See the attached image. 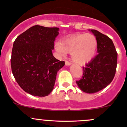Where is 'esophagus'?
Here are the masks:
<instances>
[{
  "label": "esophagus",
  "instance_id": "1",
  "mask_svg": "<svg viewBox=\"0 0 127 127\" xmlns=\"http://www.w3.org/2000/svg\"><path fill=\"white\" fill-rule=\"evenodd\" d=\"M71 64V63L68 62V61H65V65H66V66H70Z\"/></svg>",
  "mask_w": 127,
  "mask_h": 127
}]
</instances>
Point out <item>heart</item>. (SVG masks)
I'll use <instances>...</instances> for the list:
<instances>
[{
	"mask_svg": "<svg viewBox=\"0 0 127 127\" xmlns=\"http://www.w3.org/2000/svg\"><path fill=\"white\" fill-rule=\"evenodd\" d=\"M98 41L92 34H78L55 44L56 51L64 56L71 53V58L76 64L83 65L90 62L96 55Z\"/></svg>",
	"mask_w": 127,
	"mask_h": 127,
	"instance_id": "obj_1",
	"label": "heart"
}]
</instances>
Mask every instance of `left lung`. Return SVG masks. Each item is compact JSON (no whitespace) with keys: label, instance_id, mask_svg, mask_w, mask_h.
<instances>
[{"label":"left lung","instance_id":"left-lung-1","mask_svg":"<svg viewBox=\"0 0 127 127\" xmlns=\"http://www.w3.org/2000/svg\"><path fill=\"white\" fill-rule=\"evenodd\" d=\"M98 41V54L84 67L82 79L77 81L80 90L95 93L107 87L114 79L117 66L116 50L112 39L94 29H90Z\"/></svg>","mask_w":127,"mask_h":127}]
</instances>
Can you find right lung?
<instances>
[{
  "mask_svg": "<svg viewBox=\"0 0 127 127\" xmlns=\"http://www.w3.org/2000/svg\"><path fill=\"white\" fill-rule=\"evenodd\" d=\"M57 27L32 26L16 37L12 49L11 65L21 88L36 96L52 91L57 71L64 65L53 56Z\"/></svg>",
  "mask_w": 127,
  "mask_h": 127,
  "instance_id": "obj_1",
  "label": "right lung"
}]
</instances>
